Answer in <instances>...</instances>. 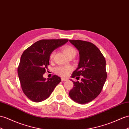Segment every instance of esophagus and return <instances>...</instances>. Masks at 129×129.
<instances>
[{
  "mask_svg": "<svg viewBox=\"0 0 129 129\" xmlns=\"http://www.w3.org/2000/svg\"><path fill=\"white\" fill-rule=\"evenodd\" d=\"M67 80H68L67 79H66V78H61V81H67Z\"/></svg>",
  "mask_w": 129,
  "mask_h": 129,
  "instance_id": "obj_1",
  "label": "esophagus"
}]
</instances>
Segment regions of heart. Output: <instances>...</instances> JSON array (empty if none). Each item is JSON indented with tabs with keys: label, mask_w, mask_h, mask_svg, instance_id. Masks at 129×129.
<instances>
[{
	"label": "heart",
	"mask_w": 129,
	"mask_h": 129,
	"mask_svg": "<svg viewBox=\"0 0 129 129\" xmlns=\"http://www.w3.org/2000/svg\"><path fill=\"white\" fill-rule=\"evenodd\" d=\"M62 51H63L65 55L68 57V58L71 55H75L76 54V50L75 49L70 45H66L64 46L62 48ZM55 52H52L50 55V60H52L54 56ZM71 68L70 67H68V66H60V67H57L54 69V72L56 74L62 77H67L69 72L71 71Z\"/></svg>",
	"instance_id": "obj_1"
}]
</instances>
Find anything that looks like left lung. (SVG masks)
Returning a JSON list of instances; mask_svg holds the SVG:
<instances>
[{
    "mask_svg": "<svg viewBox=\"0 0 129 129\" xmlns=\"http://www.w3.org/2000/svg\"><path fill=\"white\" fill-rule=\"evenodd\" d=\"M79 51L80 61L72 77L77 80L81 76V82L72 81L74 88L69 92L72 100L80 104L88 103L100 94L107 77L106 60L99 49L92 43L69 40Z\"/></svg>",
    "mask_w": 129,
    "mask_h": 129,
    "instance_id": "left-lung-1",
    "label": "left lung"
}]
</instances>
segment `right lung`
Segmentation results:
<instances>
[{"instance_id":"right-lung-1","label":"right lung","mask_w":129,"mask_h":129,"mask_svg":"<svg viewBox=\"0 0 129 129\" xmlns=\"http://www.w3.org/2000/svg\"><path fill=\"white\" fill-rule=\"evenodd\" d=\"M68 39L41 40L23 53L18 67V75L22 90L30 100L39 102L50 96L61 78L53 75L43 77L49 65V57L55 49L66 44Z\"/></svg>"}]
</instances>
